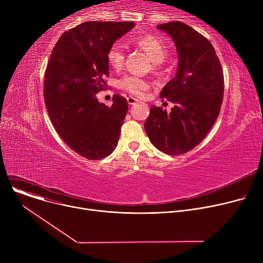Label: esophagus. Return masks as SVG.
Masks as SVG:
<instances>
[{
    "instance_id": "obj_1",
    "label": "esophagus",
    "mask_w": 263,
    "mask_h": 263,
    "mask_svg": "<svg viewBox=\"0 0 263 263\" xmlns=\"http://www.w3.org/2000/svg\"><path fill=\"white\" fill-rule=\"evenodd\" d=\"M127 101H128V103H129L130 105H133V104H135L136 102H139V100L135 99V98H133V97H128V98H127Z\"/></svg>"
}]
</instances>
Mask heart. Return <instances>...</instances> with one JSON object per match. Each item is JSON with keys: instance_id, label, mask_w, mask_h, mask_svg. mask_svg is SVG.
Segmentation results:
<instances>
[{"instance_id": "heart-1", "label": "heart", "mask_w": 263, "mask_h": 263, "mask_svg": "<svg viewBox=\"0 0 263 263\" xmlns=\"http://www.w3.org/2000/svg\"><path fill=\"white\" fill-rule=\"evenodd\" d=\"M134 43L143 49L145 52L149 54L150 59L153 60V68L154 71L160 73L161 71V63L167 58L168 50L167 47L161 39L154 35H142L133 39ZM126 59V53H124V48L115 43L110 46L106 52V60L108 65L114 69H120ZM120 87L128 91L129 93L141 97L144 95L146 90L149 89L150 83L141 77L137 76H126L120 80Z\"/></svg>"}]
</instances>
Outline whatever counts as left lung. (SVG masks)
I'll list each match as a JSON object with an SVG mask.
<instances>
[{
  "instance_id": "1",
  "label": "left lung",
  "mask_w": 263,
  "mask_h": 263,
  "mask_svg": "<svg viewBox=\"0 0 263 263\" xmlns=\"http://www.w3.org/2000/svg\"><path fill=\"white\" fill-rule=\"evenodd\" d=\"M174 40L178 69L161 90L162 101L175 104L170 113L153 105L145 122L150 142L170 156L195 148L218 117L224 97L223 68L210 41L180 21L159 24Z\"/></svg>"
}]
</instances>
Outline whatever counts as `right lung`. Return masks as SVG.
Here are the masks:
<instances>
[{"label":"right lung","instance_id":"obj_1","mask_svg":"<svg viewBox=\"0 0 263 263\" xmlns=\"http://www.w3.org/2000/svg\"><path fill=\"white\" fill-rule=\"evenodd\" d=\"M134 22L87 21L65 32L55 45L45 72L48 115L63 141L88 160H101L116 148L128 102L113 97L112 106L96 93L108 77L106 52Z\"/></svg>","mask_w":263,"mask_h":263}]
</instances>
